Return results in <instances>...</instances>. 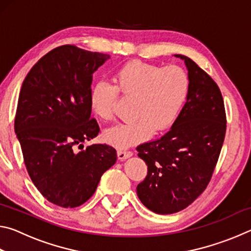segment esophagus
I'll use <instances>...</instances> for the list:
<instances>
[{
	"label": "esophagus",
	"instance_id": "obj_1",
	"mask_svg": "<svg viewBox=\"0 0 251 251\" xmlns=\"http://www.w3.org/2000/svg\"><path fill=\"white\" fill-rule=\"evenodd\" d=\"M117 156L121 160H125L127 158H129L130 156H133V152L130 151H125V150H118L117 151Z\"/></svg>",
	"mask_w": 251,
	"mask_h": 251
}]
</instances>
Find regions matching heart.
Returning a JSON list of instances; mask_svg holds the SVG:
<instances>
[{
  "instance_id": "1",
  "label": "heart",
  "mask_w": 251,
  "mask_h": 251,
  "mask_svg": "<svg viewBox=\"0 0 251 251\" xmlns=\"http://www.w3.org/2000/svg\"><path fill=\"white\" fill-rule=\"evenodd\" d=\"M114 85L99 82L90 92V107L100 121H110L118 93L134 97L133 122L107 129L104 139L109 145L127 148L146 141L151 134L165 131L175 124L188 96L189 78L177 65L160 67L143 62H129L113 77Z\"/></svg>"
}]
</instances>
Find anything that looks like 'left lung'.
I'll use <instances>...</instances> for the list:
<instances>
[{
  "mask_svg": "<svg viewBox=\"0 0 251 251\" xmlns=\"http://www.w3.org/2000/svg\"><path fill=\"white\" fill-rule=\"evenodd\" d=\"M185 62L189 78L186 103L171 129L136 150L147 165L137 196L160 215L188 207L209 182L226 133V113L217 84L193 59Z\"/></svg>",
  "mask_w": 251,
  "mask_h": 251,
  "instance_id": "left-lung-1",
  "label": "left lung"
}]
</instances>
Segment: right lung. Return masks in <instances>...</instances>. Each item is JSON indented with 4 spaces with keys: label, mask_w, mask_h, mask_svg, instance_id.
Masks as SVG:
<instances>
[{
    "label": "right lung",
    "mask_w": 251,
    "mask_h": 251,
    "mask_svg": "<svg viewBox=\"0 0 251 251\" xmlns=\"http://www.w3.org/2000/svg\"><path fill=\"white\" fill-rule=\"evenodd\" d=\"M107 54L63 45L34 65L21 87L14 130L37 190L54 205L74 208L95 193L103 174L116 163V150L93 144L100 126L91 118L93 74Z\"/></svg>",
    "instance_id": "add662e5"
}]
</instances>
